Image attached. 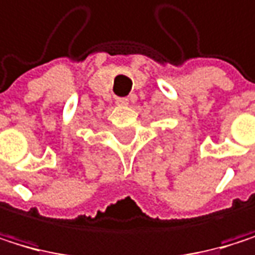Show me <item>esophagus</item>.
I'll list each match as a JSON object with an SVG mask.
<instances>
[{
  "label": "esophagus",
  "instance_id": "obj_1",
  "mask_svg": "<svg viewBox=\"0 0 255 255\" xmlns=\"http://www.w3.org/2000/svg\"><path fill=\"white\" fill-rule=\"evenodd\" d=\"M118 106H128V98H116Z\"/></svg>",
  "mask_w": 255,
  "mask_h": 255
}]
</instances>
